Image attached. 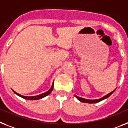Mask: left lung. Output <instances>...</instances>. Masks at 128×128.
I'll return each instance as SVG.
<instances>
[{
    "label": "left lung",
    "mask_w": 128,
    "mask_h": 128,
    "mask_svg": "<svg viewBox=\"0 0 128 128\" xmlns=\"http://www.w3.org/2000/svg\"><path fill=\"white\" fill-rule=\"evenodd\" d=\"M114 91H112V92L109 93V94H108L107 95H106V96H104V97H103V98H100V99H99V100H86V99H84V98H80V97H78V96H75L76 98L78 99V100H79L80 101H81V102H83V103H98V102H100V101H102V100H104V99H106V98H108L110 95L112 94V93L114 92Z\"/></svg>",
    "instance_id": "8db88e82"
}]
</instances>
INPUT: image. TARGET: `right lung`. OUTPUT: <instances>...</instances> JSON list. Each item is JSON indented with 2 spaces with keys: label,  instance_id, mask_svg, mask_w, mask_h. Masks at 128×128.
Here are the masks:
<instances>
[{
  "label": "right lung",
  "instance_id": "right-lung-1",
  "mask_svg": "<svg viewBox=\"0 0 128 128\" xmlns=\"http://www.w3.org/2000/svg\"><path fill=\"white\" fill-rule=\"evenodd\" d=\"M53 89H54V82H53V84L52 85V87L50 88V89L48 91V92H46L44 93V94H42L40 95H38V96H31V97H28V96H22V95H20L18 93L16 92L15 91L13 90L14 92L16 94V95H18V96H20L21 98H24V99H25V100H40V99H42V98H44V97H46V96H47L48 95H49L50 93L52 92Z\"/></svg>",
  "mask_w": 128,
  "mask_h": 128
}]
</instances>
